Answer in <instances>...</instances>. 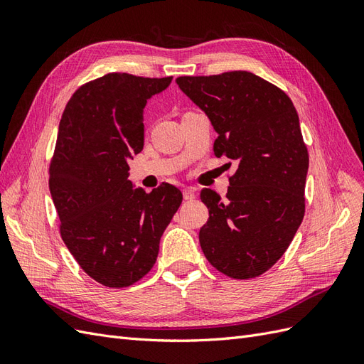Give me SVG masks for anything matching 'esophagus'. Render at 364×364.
<instances>
[{"mask_svg": "<svg viewBox=\"0 0 364 364\" xmlns=\"http://www.w3.org/2000/svg\"><path fill=\"white\" fill-rule=\"evenodd\" d=\"M183 199L185 200H194L196 199V190L194 188H185L183 190Z\"/></svg>", "mask_w": 364, "mask_h": 364, "instance_id": "obj_1", "label": "esophagus"}]
</instances>
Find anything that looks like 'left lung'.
Masks as SVG:
<instances>
[{"mask_svg":"<svg viewBox=\"0 0 364 364\" xmlns=\"http://www.w3.org/2000/svg\"><path fill=\"white\" fill-rule=\"evenodd\" d=\"M217 132L215 156L238 162L222 200L203 188L209 218L199 232L206 259L235 279L267 272L305 214L308 151L293 102L249 71L176 79Z\"/></svg>","mask_w":364,"mask_h":364,"instance_id":"left-lung-1","label":"left lung"}]
</instances>
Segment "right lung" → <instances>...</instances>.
Segmentation results:
<instances>
[{"label": "right lung", "instance_id": "right-lung-1", "mask_svg": "<svg viewBox=\"0 0 364 364\" xmlns=\"http://www.w3.org/2000/svg\"><path fill=\"white\" fill-rule=\"evenodd\" d=\"M173 77L111 73L80 86L65 107L50 164L60 235L79 266L106 287H129L156 262L182 193L135 188L127 161L144 147V107Z\"/></svg>", "mask_w": 364, "mask_h": 364}]
</instances>
